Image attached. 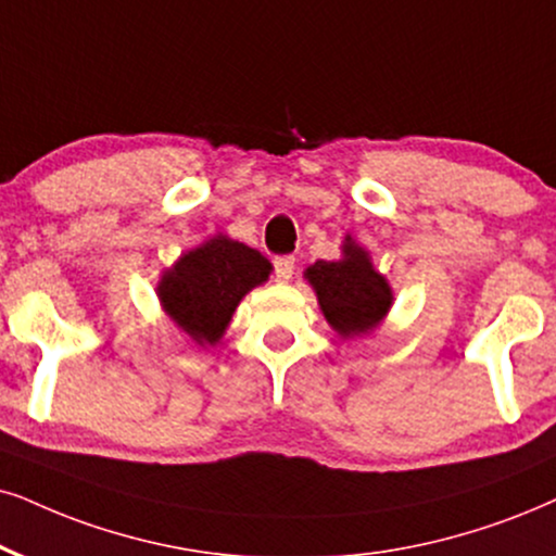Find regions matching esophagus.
Returning <instances> with one entry per match:
<instances>
[{
  "label": "esophagus",
  "mask_w": 556,
  "mask_h": 556,
  "mask_svg": "<svg viewBox=\"0 0 556 556\" xmlns=\"http://www.w3.org/2000/svg\"><path fill=\"white\" fill-rule=\"evenodd\" d=\"M292 274H294V256L274 258V277H277V282H290Z\"/></svg>",
  "instance_id": "34e87169"
}]
</instances>
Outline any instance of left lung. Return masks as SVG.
Returning a JSON list of instances; mask_svg holds the SVG:
<instances>
[{
  "label": "left lung",
  "mask_w": 556,
  "mask_h": 556,
  "mask_svg": "<svg viewBox=\"0 0 556 556\" xmlns=\"http://www.w3.org/2000/svg\"><path fill=\"white\" fill-rule=\"evenodd\" d=\"M302 277L313 287L323 318L343 341L377 330L395 302L388 277L375 269L369 251L351 236L343 238L341 258L315 262Z\"/></svg>",
  "instance_id": "8db88e82"
}]
</instances>
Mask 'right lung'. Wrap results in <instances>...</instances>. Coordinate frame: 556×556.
<instances>
[{
	"label": "right lung",
	"instance_id": "obj_1",
	"mask_svg": "<svg viewBox=\"0 0 556 556\" xmlns=\"http://www.w3.org/2000/svg\"><path fill=\"white\" fill-rule=\"evenodd\" d=\"M271 262L226 233L185 251L161 271L156 294L166 318L197 346L220 343L236 307L271 274Z\"/></svg>",
	"mask_w": 556,
	"mask_h": 556
}]
</instances>
